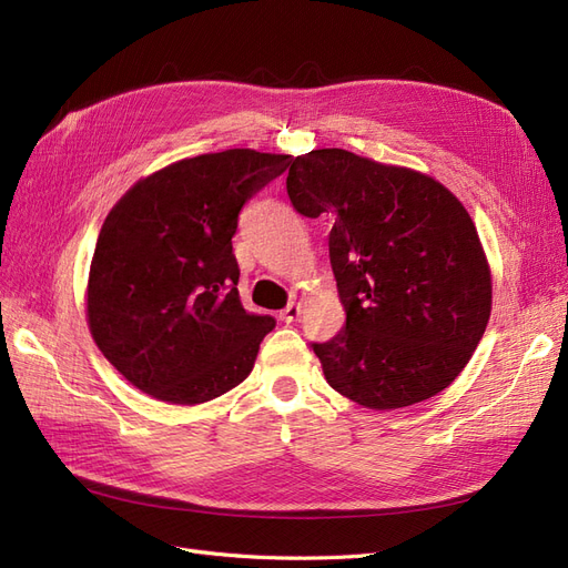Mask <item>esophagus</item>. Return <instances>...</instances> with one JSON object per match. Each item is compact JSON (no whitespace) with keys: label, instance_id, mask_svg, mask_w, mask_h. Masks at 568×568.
<instances>
[{"label":"esophagus","instance_id":"esophagus-1","mask_svg":"<svg viewBox=\"0 0 568 568\" xmlns=\"http://www.w3.org/2000/svg\"><path fill=\"white\" fill-rule=\"evenodd\" d=\"M298 315H301V303H288V305L284 307V311L280 313V320L286 322V324H291V322L298 320Z\"/></svg>","mask_w":568,"mask_h":568}]
</instances>
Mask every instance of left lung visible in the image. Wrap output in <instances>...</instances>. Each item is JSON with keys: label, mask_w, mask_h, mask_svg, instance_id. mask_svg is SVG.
Wrapping results in <instances>:
<instances>
[{"label": "left lung", "mask_w": 568, "mask_h": 568, "mask_svg": "<svg viewBox=\"0 0 568 568\" xmlns=\"http://www.w3.org/2000/svg\"><path fill=\"white\" fill-rule=\"evenodd\" d=\"M286 192L329 215V261L346 326L313 343L326 382L369 409L448 388L490 317V270L469 213L440 182L346 149L296 156Z\"/></svg>", "instance_id": "8db88e82"}]
</instances>
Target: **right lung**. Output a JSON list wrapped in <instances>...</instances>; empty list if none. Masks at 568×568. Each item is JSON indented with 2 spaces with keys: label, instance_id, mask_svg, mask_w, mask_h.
I'll list each match as a JSON object with an SVG mask.
<instances>
[{
  "label": "right lung",
  "instance_id": "add662e5",
  "mask_svg": "<svg viewBox=\"0 0 568 568\" xmlns=\"http://www.w3.org/2000/svg\"><path fill=\"white\" fill-rule=\"evenodd\" d=\"M291 156L203 153L136 182L106 215L90 267L92 338L153 398L199 405L242 384L274 317L239 298V213Z\"/></svg>",
  "mask_w": 568,
  "mask_h": 568
}]
</instances>
